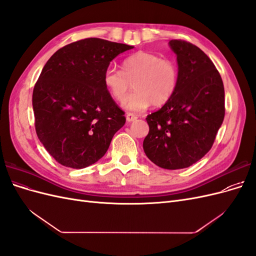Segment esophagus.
I'll return each instance as SVG.
<instances>
[{
    "label": "esophagus",
    "instance_id": "34e87169",
    "mask_svg": "<svg viewBox=\"0 0 256 256\" xmlns=\"http://www.w3.org/2000/svg\"><path fill=\"white\" fill-rule=\"evenodd\" d=\"M138 118L136 116L134 115V114H131V113H128L127 115H126V120H127V122H134V120H136Z\"/></svg>",
    "mask_w": 256,
    "mask_h": 256
}]
</instances>
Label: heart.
I'll use <instances>...</instances> for the list:
<instances>
[{
    "label": "heart",
    "instance_id": "b5f03b06",
    "mask_svg": "<svg viewBox=\"0 0 256 256\" xmlns=\"http://www.w3.org/2000/svg\"><path fill=\"white\" fill-rule=\"evenodd\" d=\"M134 80V92L122 104L128 112H142L152 104L164 106L175 94L178 84L177 67L172 60L161 58L156 54L138 51L122 62V70L108 67L102 82L110 96L120 102Z\"/></svg>",
    "mask_w": 256,
    "mask_h": 256
}]
</instances>
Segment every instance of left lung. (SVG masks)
Returning <instances> with one entry per match:
<instances>
[{"instance_id":"obj_1","label":"left lung","mask_w":256,"mask_h":256,"mask_svg":"<svg viewBox=\"0 0 256 256\" xmlns=\"http://www.w3.org/2000/svg\"><path fill=\"white\" fill-rule=\"evenodd\" d=\"M178 84L160 110L147 115L150 132L143 150L154 164L166 170L196 164L212 148L224 113V86L212 60L196 46L172 40Z\"/></svg>"}]
</instances>
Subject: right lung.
I'll return each mask as SVG.
<instances>
[{
	"label": "right lung",
	"mask_w": 256,
	"mask_h": 256,
	"mask_svg": "<svg viewBox=\"0 0 256 256\" xmlns=\"http://www.w3.org/2000/svg\"><path fill=\"white\" fill-rule=\"evenodd\" d=\"M132 48L86 38L60 48L44 66L33 90L35 128L44 148L62 166L94 164L125 125L102 76L111 60Z\"/></svg>",
	"instance_id": "1"
}]
</instances>
